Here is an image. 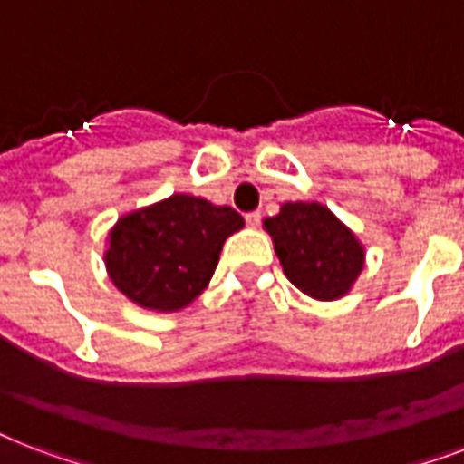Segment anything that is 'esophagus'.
<instances>
[{
  "instance_id": "34e87169",
  "label": "esophagus",
  "mask_w": 464,
  "mask_h": 464,
  "mask_svg": "<svg viewBox=\"0 0 464 464\" xmlns=\"http://www.w3.org/2000/svg\"><path fill=\"white\" fill-rule=\"evenodd\" d=\"M246 221H247V226H250V228H257V226H260V221H262V214H260V211H250V214H246Z\"/></svg>"
}]
</instances>
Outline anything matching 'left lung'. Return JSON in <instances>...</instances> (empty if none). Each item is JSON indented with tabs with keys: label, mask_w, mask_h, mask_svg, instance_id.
I'll use <instances>...</instances> for the list:
<instances>
[{
	"label": "left lung",
	"mask_w": 464,
	"mask_h": 464,
	"mask_svg": "<svg viewBox=\"0 0 464 464\" xmlns=\"http://www.w3.org/2000/svg\"><path fill=\"white\" fill-rule=\"evenodd\" d=\"M282 269L315 301H337L366 267V247L349 226L320 202H284L262 221Z\"/></svg>",
	"instance_id": "left-lung-1"
}]
</instances>
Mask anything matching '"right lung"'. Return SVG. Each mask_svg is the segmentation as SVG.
Returning <instances> with one entry per match:
<instances>
[{
	"mask_svg": "<svg viewBox=\"0 0 464 464\" xmlns=\"http://www.w3.org/2000/svg\"><path fill=\"white\" fill-rule=\"evenodd\" d=\"M243 226L231 207L175 192L115 221L105 238V272L134 305L178 313L202 296L226 238Z\"/></svg>",
	"mask_w": 464,
	"mask_h": 464,
	"instance_id": "1",
	"label": "right lung"
}]
</instances>
